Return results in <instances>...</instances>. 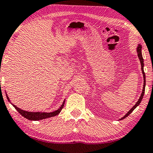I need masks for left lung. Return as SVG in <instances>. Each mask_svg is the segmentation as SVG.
Segmentation results:
<instances>
[{
    "mask_svg": "<svg viewBox=\"0 0 153 153\" xmlns=\"http://www.w3.org/2000/svg\"><path fill=\"white\" fill-rule=\"evenodd\" d=\"M137 55H138V57L139 59H140V63H141V67H142V71H143V78H144V85H143V92H142V94L141 96H140V99H139L138 101L136 103V104L134 105V106L132 107V108H131L130 110L129 111L127 112V114L124 115V117H122L121 119H124V118H126V117H128L131 112L133 111L134 110V108H136L137 106H138L139 104H140V102H141L142 99H143V96H144V94H145V83H146V81H145V72H144V70H143V67H144V61H143V55H142V46L140 45H138L137 48Z\"/></svg>",
    "mask_w": 153,
    "mask_h": 153,
    "instance_id": "8db88e82",
    "label": "left lung"
}]
</instances>
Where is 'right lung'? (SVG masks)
I'll list each match as a JSON object with an SVG mask.
<instances>
[{"label": "right lung", "mask_w": 153, "mask_h": 153, "mask_svg": "<svg viewBox=\"0 0 153 153\" xmlns=\"http://www.w3.org/2000/svg\"><path fill=\"white\" fill-rule=\"evenodd\" d=\"M6 97H7V99L9 101V99H8V96H6ZM64 103H65V101L63 102L62 105L61 106V107L59 108V109L55 111L50 112V113H45V112H29V111H26L20 109V108H18V107L16 106L15 105H13V104H12V105L14 106V108H16V109L18 111L19 113L22 116H23L24 117H25L26 119H29V120L37 121V120H40V119L48 118V117H54V116L59 114V112L62 111L63 106H64Z\"/></svg>", "instance_id": "right-lung-1"}]
</instances>
